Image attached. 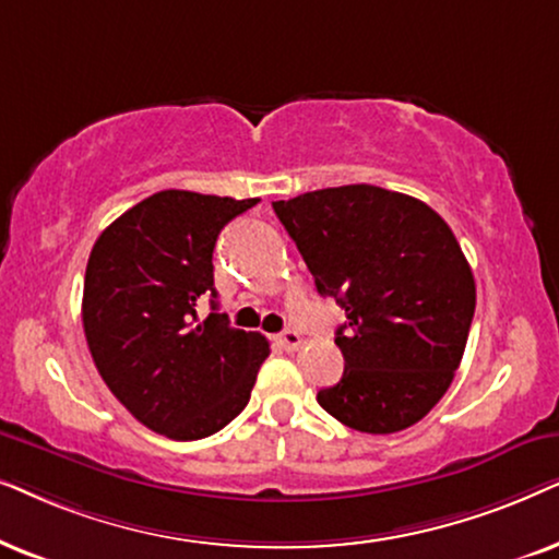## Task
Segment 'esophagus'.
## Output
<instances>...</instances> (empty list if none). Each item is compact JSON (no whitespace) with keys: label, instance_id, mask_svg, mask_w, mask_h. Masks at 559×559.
Returning a JSON list of instances; mask_svg holds the SVG:
<instances>
[{"label":"esophagus","instance_id":"obj_1","mask_svg":"<svg viewBox=\"0 0 559 559\" xmlns=\"http://www.w3.org/2000/svg\"><path fill=\"white\" fill-rule=\"evenodd\" d=\"M278 342L286 349H299L301 347V334L296 332V330H284V332L278 334Z\"/></svg>","mask_w":559,"mask_h":559}]
</instances>
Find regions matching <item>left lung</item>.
<instances>
[{
    "label": "left lung",
    "instance_id": "1",
    "mask_svg": "<svg viewBox=\"0 0 559 559\" xmlns=\"http://www.w3.org/2000/svg\"><path fill=\"white\" fill-rule=\"evenodd\" d=\"M317 292L347 322L340 383L319 406L349 429L393 435L431 412L463 360L475 281L440 214L419 199L370 183L273 202Z\"/></svg>",
    "mask_w": 559,
    "mask_h": 559
}]
</instances>
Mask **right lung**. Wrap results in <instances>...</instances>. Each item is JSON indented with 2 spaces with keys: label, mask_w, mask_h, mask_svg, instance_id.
<instances>
[{
  "label": "right lung",
  "mask_w": 559,
  "mask_h": 559,
  "mask_svg": "<svg viewBox=\"0 0 559 559\" xmlns=\"http://www.w3.org/2000/svg\"><path fill=\"white\" fill-rule=\"evenodd\" d=\"M258 202L158 191L111 222L88 255L81 319L94 366L119 404L168 440L227 427L271 353L263 334L229 326L214 301L217 237ZM204 293L213 314L199 323Z\"/></svg>",
  "instance_id": "right-lung-1"
}]
</instances>
